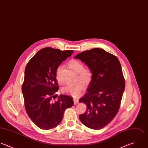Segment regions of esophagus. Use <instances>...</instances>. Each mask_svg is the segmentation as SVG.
Masks as SVG:
<instances>
[{
	"label": "esophagus",
	"instance_id": "esophagus-1",
	"mask_svg": "<svg viewBox=\"0 0 148 148\" xmlns=\"http://www.w3.org/2000/svg\"><path fill=\"white\" fill-rule=\"evenodd\" d=\"M73 101H74V104H77L79 103V99L77 98L73 99Z\"/></svg>",
	"mask_w": 148,
	"mask_h": 148
}]
</instances>
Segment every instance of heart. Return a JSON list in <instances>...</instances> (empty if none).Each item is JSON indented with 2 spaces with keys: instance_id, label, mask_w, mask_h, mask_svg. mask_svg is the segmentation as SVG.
Returning <instances> with one entry per match:
<instances>
[{
  "instance_id": "heart-1",
  "label": "heart",
  "mask_w": 148,
  "mask_h": 148,
  "mask_svg": "<svg viewBox=\"0 0 148 148\" xmlns=\"http://www.w3.org/2000/svg\"><path fill=\"white\" fill-rule=\"evenodd\" d=\"M68 65L69 67L76 73H77V81L79 82L76 84L69 85L61 89L63 94L71 95L74 97H78L84 90V84L89 85L93 79V72L90 68H84L83 64L77 60H70ZM61 66H59L56 70V79L60 82V74Z\"/></svg>"
}]
</instances>
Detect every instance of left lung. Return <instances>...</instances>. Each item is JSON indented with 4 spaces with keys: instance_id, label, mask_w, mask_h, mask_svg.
Masks as SVG:
<instances>
[{
    "instance_id": "1",
    "label": "left lung",
    "mask_w": 148,
    "mask_h": 148,
    "mask_svg": "<svg viewBox=\"0 0 148 148\" xmlns=\"http://www.w3.org/2000/svg\"><path fill=\"white\" fill-rule=\"evenodd\" d=\"M75 58L93 72L87 93L79 100L87 105L79 119L90 129H101L114 119L120 107L125 87L120 62L115 56L100 48L82 51Z\"/></svg>"
}]
</instances>
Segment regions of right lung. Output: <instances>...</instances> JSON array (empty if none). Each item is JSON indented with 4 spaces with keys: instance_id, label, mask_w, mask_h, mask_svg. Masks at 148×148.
<instances>
[{
    "instance_id": "right-lung-1",
    "label": "right lung",
    "mask_w": 148,
    "mask_h": 148,
    "mask_svg": "<svg viewBox=\"0 0 148 148\" xmlns=\"http://www.w3.org/2000/svg\"><path fill=\"white\" fill-rule=\"evenodd\" d=\"M73 52L72 50L44 48L26 66L22 86L25 107L29 118L41 129L56 127L61 122L65 110L73 104V99L65 95L53 101L58 90L57 68Z\"/></svg>"
}]
</instances>
